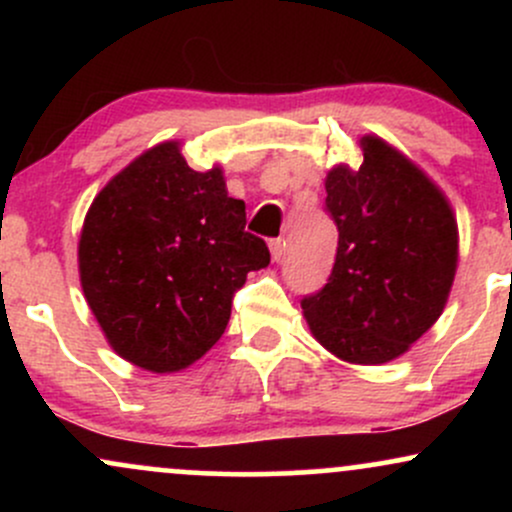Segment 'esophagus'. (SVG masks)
Wrapping results in <instances>:
<instances>
[{"label":"esophagus","instance_id":"34e87169","mask_svg":"<svg viewBox=\"0 0 512 512\" xmlns=\"http://www.w3.org/2000/svg\"><path fill=\"white\" fill-rule=\"evenodd\" d=\"M269 250H272V260L279 262L281 257H284V252H286V243L281 238H276V240H272V243H269Z\"/></svg>","mask_w":512,"mask_h":512}]
</instances>
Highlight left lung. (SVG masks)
Returning a JSON list of instances; mask_svg holds the SVG:
<instances>
[{"label":"left lung","instance_id":"left-lung-1","mask_svg":"<svg viewBox=\"0 0 512 512\" xmlns=\"http://www.w3.org/2000/svg\"><path fill=\"white\" fill-rule=\"evenodd\" d=\"M356 170L327 173L339 245L327 284L305 296L313 337L334 356L378 366L433 327L457 269V221L438 185L380 137L361 139Z\"/></svg>","mask_w":512,"mask_h":512}]
</instances>
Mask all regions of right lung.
I'll list each match as a JSON object with an SVG mask.
<instances>
[{
    "label": "right lung",
    "mask_w": 512,
    "mask_h": 512,
    "mask_svg": "<svg viewBox=\"0 0 512 512\" xmlns=\"http://www.w3.org/2000/svg\"><path fill=\"white\" fill-rule=\"evenodd\" d=\"M245 202L219 166L192 170L178 142L134 158L98 192L79 238L86 303L115 354L175 373L221 339L233 293L267 267Z\"/></svg>",
    "instance_id": "add662e5"
}]
</instances>
